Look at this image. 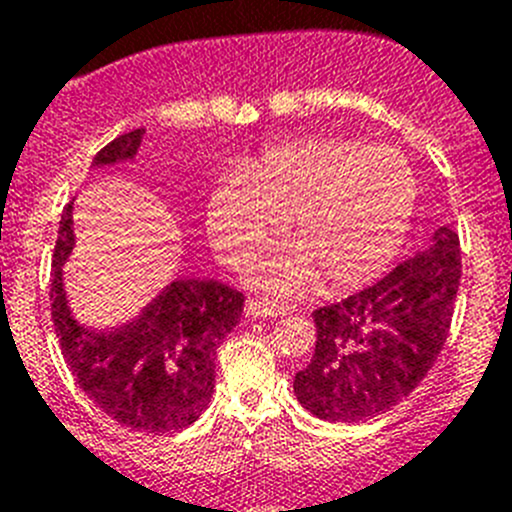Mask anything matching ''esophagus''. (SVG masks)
<instances>
[{"mask_svg":"<svg viewBox=\"0 0 512 512\" xmlns=\"http://www.w3.org/2000/svg\"><path fill=\"white\" fill-rule=\"evenodd\" d=\"M287 307L274 305V302H264V300H248L246 302V315L248 318H277V315H284Z\"/></svg>","mask_w":512,"mask_h":512,"instance_id":"esophagus-1","label":"esophagus"}]
</instances>
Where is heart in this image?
<instances>
[{
  "mask_svg": "<svg viewBox=\"0 0 512 512\" xmlns=\"http://www.w3.org/2000/svg\"><path fill=\"white\" fill-rule=\"evenodd\" d=\"M415 210V176L392 148L307 138L277 146L212 187L205 223L217 256L243 269L284 233L295 251L256 266L274 292L369 282L395 259Z\"/></svg>",
  "mask_w": 512,
  "mask_h": 512,
  "instance_id": "1",
  "label": "heart"
}]
</instances>
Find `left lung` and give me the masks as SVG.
Wrapping results in <instances>:
<instances>
[{"label":"left lung","instance_id":"obj_1","mask_svg":"<svg viewBox=\"0 0 512 512\" xmlns=\"http://www.w3.org/2000/svg\"><path fill=\"white\" fill-rule=\"evenodd\" d=\"M459 279V235L438 228L428 251L372 287L318 307L315 354L295 377L302 408L328 423H359L395 408L441 354Z\"/></svg>","mask_w":512,"mask_h":512}]
</instances>
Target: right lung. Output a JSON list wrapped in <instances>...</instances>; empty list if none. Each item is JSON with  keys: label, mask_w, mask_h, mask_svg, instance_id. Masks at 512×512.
I'll list each match as a JSON object with an SVG mask.
<instances>
[{"label": "right lung", "mask_w": 512, "mask_h": 512, "mask_svg": "<svg viewBox=\"0 0 512 512\" xmlns=\"http://www.w3.org/2000/svg\"><path fill=\"white\" fill-rule=\"evenodd\" d=\"M146 130L102 148L92 166L138 153ZM74 202L63 207L53 251L51 310L63 359L84 395L125 428L169 433L200 418L215 392V354L243 312V292L215 279H176L138 318L112 330L84 328L71 315L63 264L74 251Z\"/></svg>", "instance_id": "1"}]
</instances>
